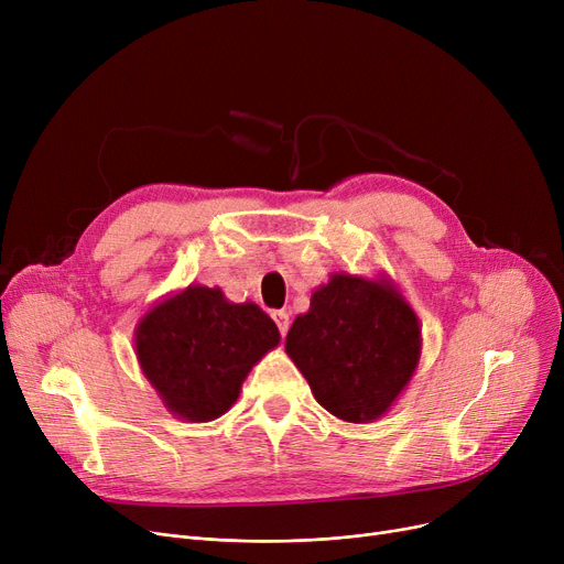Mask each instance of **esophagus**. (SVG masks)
I'll list each match as a JSON object with an SVG mask.
<instances>
[{
  "label": "esophagus",
  "mask_w": 564,
  "mask_h": 564,
  "mask_svg": "<svg viewBox=\"0 0 564 564\" xmlns=\"http://www.w3.org/2000/svg\"><path fill=\"white\" fill-rule=\"evenodd\" d=\"M272 317H274V322H276V327H279L281 336H285L288 329H290V315H288V311H274Z\"/></svg>",
  "instance_id": "34e87169"
}]
</instances>
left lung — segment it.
Instances as JSON below:
<instances>
[{
  "mask_svg": "<svg viewBox=\"0 0 564 564\" xmlns=\"http://www.w3.org/2000/svg\"><path fill=\"white\" fill-rule=\"evenodd\" d=\"M421 322L395 281L334 272L294 317L285 351L315 400L345 423H375L419 368Z\"/></svg>",
  "mask_w": 564,
  "mask_h": 564,
  "instance_id": "1",
  "label": "left lung"
}]
</instances>
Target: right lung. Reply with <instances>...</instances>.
Masks as SVG:
<instances>
[{
  "label": "right lung",
  "mask_w": 564,
  "mask_h": 564,
  "mask_svg": "<svg viewBox=\"0 0 564 564\" xmlns=\"http://www.w3.org/2000/svg\"><path fill=\"white\" fill-rule=\"evenodd\" d=\"M281 334L258 304L189 283L148 308L134 329L143 377L175 419L210 423L237 402L251 368Z\"/></svg>",
  "instance_id": "right-lung-1"
}]
</instances>
